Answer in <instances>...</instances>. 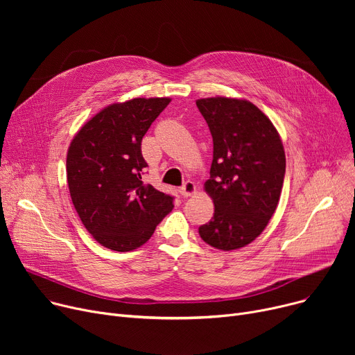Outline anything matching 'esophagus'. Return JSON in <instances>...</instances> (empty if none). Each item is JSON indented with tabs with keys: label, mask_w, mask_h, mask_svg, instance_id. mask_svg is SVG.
Here are the masks:
<instances>
[{
	"label": "esophagus",
	"mask_w": 355,
	"mask_h": 355,
	"mask_svg": "<svg viewBox=\"0 0 355 355\" xmlns=\"http://www.w3.org/2000/svg\"><path fill=\"white\" fill-rule=\"evenodd\" d=\"M196 190H197L196 189V184L193 181H185V184L180 189V194L182 197H190V196H193L196 193Z\"/></svg>",
	"instance_id": "1"
}]
</instances>
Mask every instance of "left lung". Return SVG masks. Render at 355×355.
Returning <instances> with one entry per match:
<instances>
[{
  "instance_id": "obj_1",
  "label": "left lung",
  "mask_w": 355,
  "mask_h": 355,
  "mask_svg": "<svg viewBox=\"0 0 355 355\" xmlns=\"http://www.w3.org/2000/svg\"><path fill=\"white\" fill-rule=\"evenodd\" d=\"M197 107L213 137L207 194L213 218L200 237L220 250L245 248L265 230L281 198L286 158L270 119L249 101L198 99Z\"/></svg>"
}]
</instances>
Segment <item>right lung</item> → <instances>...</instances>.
<instances>
[{"label":"right lung","instance_id":"obj_1","mask_svg":"<svg viewBox=\"0 0 355 355\" xmlns=\"http://www.w3.org/2000/svg\"><path fill=\"white\" fill-rule=\"evenodd\" d=\"M171 102L137 98L102 109L73 138L67 151L69 191L83 226L110 250L129 252L149 240L174 209V197L142 182L148 166L141 142Z\"/></svg>","mask_w":355,"mask_h":355}]
</instances>
